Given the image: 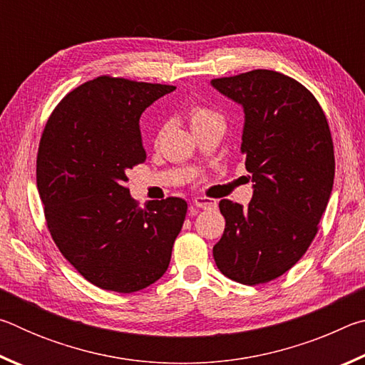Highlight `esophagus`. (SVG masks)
<instances>
[{"label":"esophagus","instance_id":"34e87169","mask_svg":"<svg viewBox=\"0 0 365 365\" xmlns=\"http://www.w3.org/2000/svg\"><path fill=\"white\" fill-rule=\"evenodd\" d=\"M193 205H195L196 207H201V209H215V207H217V201L211 200V197L197 196V197H195Z\"/></svg>","mask_w":365,"mask_h":365}]
</instances>
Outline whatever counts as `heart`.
I'll return each instance as SVG.
<instances>
[{
	"mask_svg": "<svg viewBox=\"0 0 365 365\" xmlns=\"http://www.w3.org/2000/svg\"><path fill=\"white\" fill-rule=\"evenodd\" d=\"M190 123H191V128H195L197 125H202V123H206L212 119H219V114L214 113V110L207 109L205 106H193L190 109Z\"/></svg>",
	"mask_w": 365,
	"mask_h": 365,
	"instance_id": "b5f03b06",
	"label": "heart"
}]
</instances>
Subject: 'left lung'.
Instances as JSON below:
<instances>
[{"label": "left lung", "mask_w": 365, "mask_h": 365, "mask_svg": "<svg viewBox=\"0 0 365 365\" xmlns=\"http://www.w3.org/2000/svg\"><path fill=\"white\" fill-rule=\"evenodd\" d=\"M211 85L242 104V153L255 183L248 207L219 202L225 230L214 261L243 285L267 283L302 257L329 205L335 178L329 122L311 91L280 72L257 69Z\"/></svg>", "instance_id": "8db88e82"}]
</instances>
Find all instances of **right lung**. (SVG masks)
Returning a JSON list of instances; mask_svg holds the SVG:
<instances>
[{
	"label": "right lung",
	"instance_id": "obj_1",
	"mask_svg": "<svg viewBox=\"0 0 365 365\" xmlns=\"http://www.w3.org/2000/svg\"><path fill=\"white\" fill-rule=\"evenodd\" d=\"M175 86L98 77L64 96L43 130L36 188L48 230L85 280L140 292L168 270L187 201L138 207L127 170L145 163L140 117Z\"/></svg>",
	"mask_w": 365,
	"mask_h": 365
}]
</instances>
